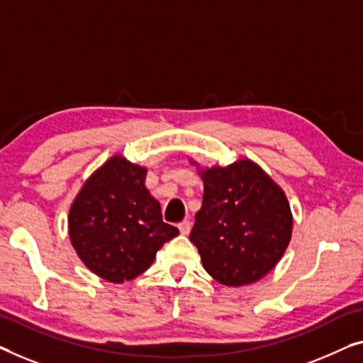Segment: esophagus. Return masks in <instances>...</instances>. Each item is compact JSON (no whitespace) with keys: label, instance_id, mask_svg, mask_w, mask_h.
<instances>
[{"label":"esophagus","instance_id":"1","mask_svg":"<svg viewBox=\"0 0 363 363\" xmlns=\"http://www.w3.org/2000/svg\"><path fill=\"white\" fill-rule=\"evenodd\" d=\"M177 228H179L181 235H189V231H191V221H187V220L181 221V223L177 225Z\"/></svg>","mask_w":363,"mask_h":363}]
</instances>
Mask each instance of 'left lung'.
<instances>
[{
	"label": "left lung",
	"mask_w": 363,
	"mask_h": 363,
	"mask_svg": "<svg viewBox=\"0 0 363 363\" xmlns=\"http://www.w3.org/2000/svg\"><path fill=\"white\" fill-rule=\"evenodd\" d=\"M202 177V208L189 240L220 284L257 282L280 261L291 238V213L282 189L247 160L215 166Z\"/></svg>",
	"instance_id": "8db88e82"
}]
</instances>
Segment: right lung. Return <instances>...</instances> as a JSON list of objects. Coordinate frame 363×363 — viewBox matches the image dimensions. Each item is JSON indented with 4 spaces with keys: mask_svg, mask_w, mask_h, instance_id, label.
I'll return each mask as SVG.
<instances>
[{
    "mask_svg": "<svg viewBox=\"0 0 363 363\" xmlns=\"http://www.w3.org/2000/svg\"><path fill=\"white\" fill-rule=\"evenodd\" d=\"M145 174V167L113 156L86 181L69 210V238L79 259L113 284L143 274L160 247L179 235L163 221Z\"/></svg>",
    "mask_w": 363,
    "mask_h": 363,
    "instance_id": "obj_1",
    "label": "right lung"
}]
</instances>
